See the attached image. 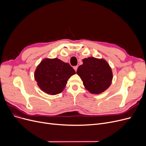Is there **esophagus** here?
<instances>
[{
    "label": "esophagus",
    "mask_w": 146,
    "mask_h": 146,
    "mask_svg": "<svg viewBox=\"0 0 146 146\" xmlns=\"http://www.w3.org/2000/svg\"><path fill=\"white\" fill-rule=\"evenodd\" d=\"M78 66H74L73 67V68L74 69V70L76 72V71H77V69H78Z\"/></svg>",
    "instance_id": "obj_1"
}]
</instances>
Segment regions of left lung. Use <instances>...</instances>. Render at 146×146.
<instances>
[{"label": "left lung", "mask_w": 146, "mask_h": 146, "mask_svg": "<svg viewBox=\"0 0 146 146\" xmlns=\"http://www.w3.org/2000/svg\"><path fill=\"white\" fill-rule=\"evenodd\" d=\"M77 74L83 81L84 86L90 94H100L111 86L113 79L111 67L104 58L94 57L82 60Z\"/></svg>", "instance_id": "1"}]
</instances>
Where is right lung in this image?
<instances>
[{
    "label": "right lung",
    "instance_id": "1",
    "mask_svg": "<svg viewBox=\"0 0 146 146\" xmlns=\"http://www.w3.org/2000/svg\"><path fill=\"white\" fill-rule=\"evenodd\" d=\"M76 74L67 63L57 58H44L34 72L37 85L44 92L56 95L65 89L68 79Z\"/></svg>",
    "mask_w": 146,
    "mask_h": 146
}]
</instances>
